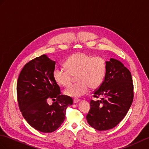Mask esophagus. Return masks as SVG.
Wrapping results in <instances>:
<instances>
[{
    "label": "esophagus",
    "mask_w": 149,
    "mask_h": 149,
    "mask_svg": "<svg viewBox=\"0 0 149 149\" xmlns=\"http://www.w3.org/2000/svg\"><path fill=\"white\" fill-rule=\"evenodd\" d=\"M79 99H74V100H73V102L74 103H78V102H79Z\"/></svg>",
    "instance_id": "1"
}]
</instances>
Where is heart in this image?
<instances>
[{
    "label": "heart",
    "instance_id": "1",
    "mask_svg": "<svg viewBox=\"0 0 149 149\" xmlns=\"http://www.w3.org/2000/svg\"><path fill=\"white\" fill-rule=\"evenodd\" d=\"M66 70L56 68L53 77L57 84L67 87L73 81L78 83L65 90V95L79 97L85 95L90 88L96 89L102 85L106 72V64L102 58L93 57L85 52L72 54L64 63Z\"/></svg>",
    "mask_w": 149,
    "mask_h": 149
}]
</instances>
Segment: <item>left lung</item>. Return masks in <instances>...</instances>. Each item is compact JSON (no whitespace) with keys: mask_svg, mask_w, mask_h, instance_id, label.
<instances>
[{"mask_svg":"<svg viewBox=\"0 0 149 149\" xmlns=\"http://www.w3.org/2000/svg\"><path fill=\"white\" fill-rule=\"evenodd\" d=\"M90 109L86 118L88 124L99 131L113 128L125 118L133 102V83L130 71L120 61L106 62L104 81L93 92Z\"/></svg>","mask_w":149,"mask_h":149,"instance_id":"8db88e82","label":"left lung"}]
</instances>
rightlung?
I'll return each mask as SVG.
<instances>
[{
    "mask_svg": "<svg viewBox=\"0 0 149 149\" xmlns=\"http://www.w3.org/2000/svg\"><path fill=\"white\" fill-rule=\"evenodd\" d=\"M55 61L42 55L31 60L21 71L17 81V99L23 116L33 128L43 133L56 131L64 121L66 109L73 100L61 95L54 80ZM56 100L51 106L47 101Z\"/></svg>",
    "mask_w": 149,
    "mask_h": 149,
    "instance_id": "right-lung-1",
    "label": "right lung"
}]
</instances>
